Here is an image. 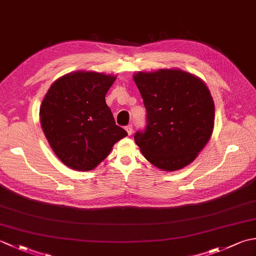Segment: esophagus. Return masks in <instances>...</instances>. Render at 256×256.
<instances>
[{
  "label": "esophagus",
  "instance_id": "1",
  "mask_svg": "<svg viewBox=\"0 0 256 256\" xmlns=\"http://www.w3.org/2000/svg\"><path fill=\"white\" fill-rule=\"evenodd\" d=\"M125 130H126V132H128V135H132V133H133V126H132V125H128V126L125 128Z\"/></svg>",
  "mask_w": 256,
  "mask_h": 256
}]
</instances>
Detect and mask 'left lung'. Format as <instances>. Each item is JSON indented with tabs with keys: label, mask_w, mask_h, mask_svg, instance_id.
I'll list each match as a JSON object with an SVG mask.
<instances>
[{
	"label": "left lung",
	"mask_w": 256,
	"mask_h": 256,
	"mask_svg": "<svg viewBox=\"0 0 256 256\" xmlns=\"http://www.w3.org/2000/svg\"><path fill=\"white\" fill-rule=\"evenodd\" d=\"M146 108L134 140L150 164L166 172L189 165L211 138L214 103L204 81L179 69L133 76Z\"/></svg>",
	"instance_id": "obj_1"
}]
</instances>
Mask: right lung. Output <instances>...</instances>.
<instances>
[{"label":"right lung","mask_w":256,"mask_h":256,"mask_svg":"<svg viewBox=\"0 0 256 256\" xmlns=\"http://www.w3.org/2000/svg\"><path fill=\"white\" fill-rule=\"evenodd\" d=\"M116 77L74 72L57 79L40 108L42 128L64 165L88 172L106 158L128 135L114 121L106 94Z\"/></svg>","instance_id":"right-lung-1"}]
</instances>
